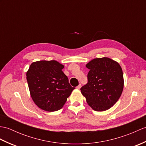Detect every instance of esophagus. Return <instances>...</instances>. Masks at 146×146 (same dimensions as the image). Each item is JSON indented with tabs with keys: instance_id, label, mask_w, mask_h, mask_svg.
<instances>
[{
	"instance_id": "1",
	"label": "esophagus",
	"mask_w": 146,
	"mask_h": 146,
	"mask_svg": "<svg viewBox=\"0 0 146 146\" xmlns=\"http://www.w3.org/2000/svg\"><path fill=\"white\" fill-rule=\"evenodd\" d=\"M81 84H80L78 86H76V88H77V89H78V90H80V89L81 88Z\"/></svg>"
}]
</instances>
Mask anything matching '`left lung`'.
<instances>
[{
  "mask_svg": "<svg viewBox=\"0 0 146 146\" xmlns=\"http://www.w3.org/2000/svg\"><path fill=\"white\" fill-rule=\"evenodd\" d=\"M88 83L81 88L87 103L96 111L109 110L121 95L124 87L119 64L107 57L93 59L86 64Z\"/></svg>",
  "mask_w": 146,
  "mask_h": 146,
  "instance_id": "obj_1",
  "label": "left lung"
}]
</instances>
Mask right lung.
<instances>
[{
    "label": "right lung",
    "instance_id": "1",
    "mask_svg": "<svg viewBox=\"0 0 146 146\" xmlns=\"http://www.w3.org/2000/svg\"><path fill=\"white\" fill-rule=\"evenodd\" d=\"M63 68L55 60L38 61L30 65L27 72L30 95L42 110L50 112L60 110L75 88L62 72Z\"/></svg>",
    "mask_w": 146,
    "mask_h": 146
}]
</instances>
